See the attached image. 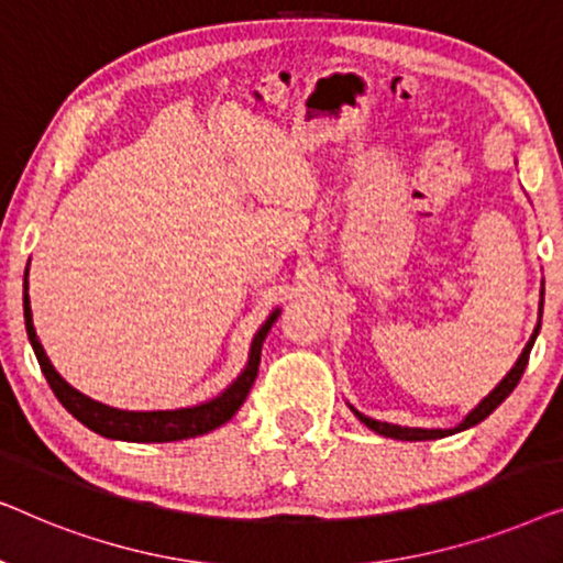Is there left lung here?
<instances>
[{
	"label": "left lung",
	"instance_id": "left-lung-1",
	"mask_svg": "<svg viewBox=\"0 0 563 563\" xmlns=\"http://www.w3.org/2000/svg\"><path fill=\"white\" fill-rule=\"evenodd\" d=\"M541 307H543V299H541ZM538 330H541V320H538V325H536V330H533V335H530L528 345H526V349H522L520 358L515 361V366L510 368V374H507L505 379L499 382L497 387L492 389L489 395L482 399L479 407H474V410L466 415V420L461 422L459 428H453V430H422V428H402V426H389V422L372 420V418H366V415H361V412H356V410H353V412H356V418H358L361 422H364L366 428L376 430V433H379V435L397 438V441H430V438H445V435H453V433H459V430H466V428H472V426H476V422H482L484 418H489V415L495 412L497 407L505 402L507 395H510V391H512L515 387H518L520 376H522V372H526V366H528L530 349H533V343H536V335H538Z\"/></svg>",
	"mask_w": 563,
	"mask_h": 563
}]
</instances>
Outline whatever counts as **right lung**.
<instances>
[{
    "label": "right lung",
    "mask_w": 563,
    "mask_h": 563,
    "mask_svg": "<svg viewBox=\"0 0 563 563\" xmlns=\"http://www.w3.org/2000/svg\"><path fill=\"white\" fill-rule=\"evenodd\" d=\"M22 307H25V328H27L30 343H33L37 364H41L45 379H48L53 395L58 397V402L64 405L76 420L84 422L89 430H95V433L104 438H118V441H133V443H166V441H181V438H195V435L210 433V430L220 428L222 422L233 418V415L241 410L245 397H249L253 382H256L258 364H261V345H264L268 330H272V325L276 322V314H279V310H276L272 318L261 325L256 338H253L249 366H245V372L238 376V379L230 384L220 397H214L210 402L197 405V407H184V410L128 412V410H114V407L95 402V399L81 395L79 389H74L71 384H68L64 376L53 368L33 328V312H30V297H27V274H25V299H22Z\"/></svg>",
    "instance_id": "obj_1"
}]
</instances>
